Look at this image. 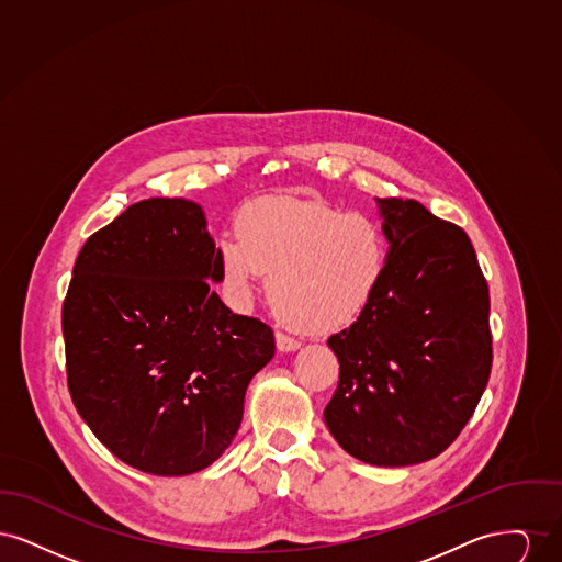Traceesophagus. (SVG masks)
<instances>
[{
    "label": "esophagus",
    "mask_w": 562,
    "mask_h": 562,
    "mask_svg": "<svg viewBox=\"0 0 562 562\" xmlns=\"http://www.w3.org/2000/svg\"><path fill=\"white\" fill-rule=\"evenodd\" d=\"M299 341L293 339V337H289V335H284V333H276V348L278 351H282V353H289V351H294V349H299Z\"/></svg>",
    "instance_id": "34e87169"
}]
</instances>
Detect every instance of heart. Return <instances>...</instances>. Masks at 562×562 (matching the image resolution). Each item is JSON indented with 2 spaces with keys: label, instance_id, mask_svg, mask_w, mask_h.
I'll return each mask as SVG.
<instances>
[{
  "label": "heart",
  "instance_id": "heart-1",
  "mask_svg": "<svg viewBox=\"0 0 562 562\" xmlns=\"http://www.w3.org/2000/svg\"><path fill=\"white\" fill-rule=\"evenodd\" d=\"M229 299L244 307L261 273L276 314L307 335H328L356 321L373 301L387 266L381 227L362 213L318 200L269 195L248 204L236 238L216 240Z\"/></svg>",
  "mask_w": 562,
  "mask_h": 562
}]
</instances>
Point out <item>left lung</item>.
<instances>
[{"label": "left lung", "mask_w": 562, "mask_h": 562, "mask_svg": "<svg viewBox=\"0 0 562 562\" xmlns=\"http://www.w3.org/2000/svg\"><path fill=\"white\" fill-rule=\"evenodd\" d=\"M387 266L369 307L328 348L339 385L324 424L381 468L442 453L470 422L493 349L488 286L465 232L415 200L374 198Z\"/></svg>", "instance_id": "obj_1"}]
</instances>
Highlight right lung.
Instances as JSON below:
<instances>
[{
    "label": "right lung",
    "instance_id": "add662e5",
    "mask_svg": "<svg viewBox=\"0 0 562 562\" xmlns=\"http://www.w3.org/2000/svg\"><path fill=\"white\" fill-rule=\"evenodd\" d=\"M200 204L149 198L92 234L63 303L71 401L111 453L188 476L238 434L250 379L273 358L268 324L232 314Z\"/></svg>",
    "mask_w": 562,
    "mask_h": 562
}]
</instances>
